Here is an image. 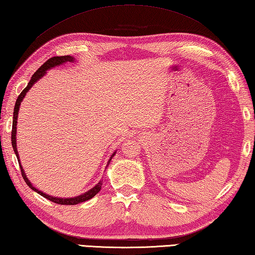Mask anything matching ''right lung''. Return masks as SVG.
<instances>
[{
  "label": "right lung",
  "instance_id": "1",
  "mask_svg": "<svg viewBox=\"0 0 255 255\" xmlns=\"http://www.w3.org/2000/svg\"><path fill=\"white\" fill-rule=\"evenodd\" d=\"M76 59L75 57H72V55H62V57H53V58H50L47 62H44L42 66H41L38 70H36L33 76L31 77L30 79V82L27 83V86L23 89V91L20 94V96L17 97L16 99V103H15V106H14V112H13V123H12V135H11V141H12V147L13 149H14V152L16 155V158H17V161H18V165H20V168H21V174H22V177L24 178L25 183L27 186H29L31 189H33L34 192H36L38 194H40L41 196H43L47 198V200L53 202V203H57V204H60V205H76V204H79V203H82V202H86L88 200H90V198L94 197L95 195H97L100 192L101 189V185H103V182H100L98 184H96L94 187H92L91 189H89V191L81 194V195H78V196H75V197H55V196H51L49 195V194H45L43 192L39 191L38 188H35L33 185H32V183L30 182L29 179H27L26 175L24 173V169H23L22 165H21V161H20V157H18V152H17V148H16V125H17V116H18V110H20V106H21V103L22 100L24 99L25 95L27 94V91H29L32 86L34 85L35 82H38L41 78L44 77L45 73H47L48 70H50V69H52L54 67H58V66H62L63 63H67V62H75ZM116 152L117 151H114V154L110 156V158L108 160L107 163V166L110 164V160L113 159V157L116 155Z\"/></svg>",
  "mask_w": 255,
  "mask_h": 255
}]
</instances>
